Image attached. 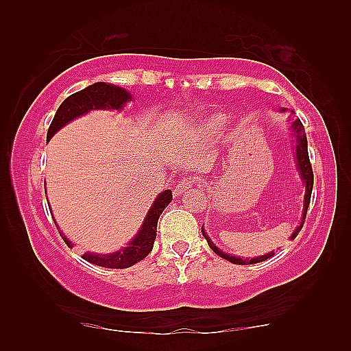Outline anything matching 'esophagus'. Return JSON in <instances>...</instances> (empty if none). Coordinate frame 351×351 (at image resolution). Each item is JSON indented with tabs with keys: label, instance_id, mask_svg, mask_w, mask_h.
<instances>
[{
	"label": "esophagus",
	"instance_id": "34e87169",
	"mask_svg": "<svg viewBox=\"0 0 351 351\" xmlns=\"http://www.w3.org/2000/svg\"><path fill=\"white\" fill-rule=\"evenodd\" d=\"M195 182H196L195 178H184L182 181L178 182V185L175 187V190H173L175 196H181L185 190H190L193 185H195Z\"/></svg>",
	"mask_w": 351,
	"mask_h": 351
}]
</instances>
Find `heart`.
Here are the masks:
<instances>
[{
    "label": "heart",
    "instance_id": "heart-1",
    "mask_svg": "<svg viewBox=\"0 0 351 351\" xmlns=\"http://www.w3.org/2000/svg\"><path fill=\"white\" fill-rule=\"evenodd\" d=\"M221 123H223V119L220 116H211L206 122V130L213 134H217L221 128Z\"/></svg>",
    "mask_w": 351,
    "mask_h": 351
}]
</instances>
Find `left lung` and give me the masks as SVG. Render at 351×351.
I'll return each mask as SVG.
<instances>
[{"mask_svg": "<svg viewBox=\"0 0 351 351\" xmlns=\"http://www.w3.org/2000/svg\"><path fill=\"white\" fill-rule=\"evenodd\" d=\"M291 117H293V132L295 134L297 137V147H295V156H297V167H299L300 170V176L302 180L304 181V185H306V191H304V205H303V215H302V221L300 225L297 226V229L293 232V235H291V240H294V238L299 235V232L303 228V223H304V219H306V214H308V206H309V202H311V195H312V187H314V171H312V166H311V161H309V154H308V140H306V134H304V126L303 123L300 122V119L295 117V113L293 110H291ZM202 234L204 237L206 238L208 241V245H210L211 250L217 253L219 256H221L223 259L229 261V263L232 264H238V265H249V264H258V263H263V261L271 258L274 255V252H270L267 253V255H263L259 258H238V256H230L228 255V253H223L221 250H219L217 247H215L214 243L208 238V235L205 234V230L202 229Z\"/></svg>", "mask_w": 351, "mask_h": 351, "instance_id": "obj_1", "label": "left lung"}]
</instances>
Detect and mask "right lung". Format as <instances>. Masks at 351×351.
Wrapping results in <instances>:
<instances>
[{"label":"right lung","mask_w":351,"mask_h":351,"mask_svg":"<svg viewBox=\"0 0 351 351\" xmlns=\"http://www.w3.org/2000/svg\"><path fill=\"white\" fill-rule=\"evenodd\" d=\"M131 99V95L123 90V88L117 86H111L106 83H95L88 86L83 90L68 96L62 106L58 107L57 113L52 119V122L48 128L47 138L49 140L54 134L64 126L72 119H75L81 114L87 113L93 108H111V110H121L125 102ZM171 202V191L166 190L158 195L152 204L151 210H149L143 226L140 228L138 234L134 237V240L126 245L125 249L110 253V255H93V253H84L83 259L87 263L106 267V268H128L138 261L146 258L149 252L154 247V241L156 237V223L161 213L164 211L169 204ZM63 241L68 244V247H72V243L68 238L63 237Z\"/></svg>","instance_id":"add662e5"}]
</instances>
